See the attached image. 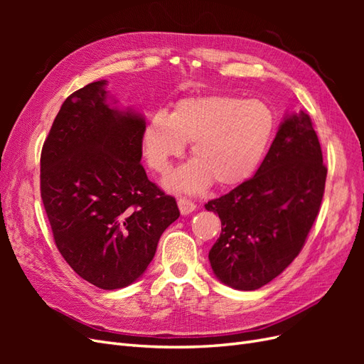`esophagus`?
I'll return each mask as SVG.
<instances>
[{
	"label": "esophagus",
	"mask_w": 364,
	"mask_h": 364,
	"mask_svg": "<svg viewBox=\"0 0 364 364\" xmlns=\"http://www.w3.org/2000/svg\"><path fill=\"white\" fill-rule=\"evenodd\" d=\"M178 206L181 209V214L182 215H186V214H191L194 209H196V203L185 199V197H181V199H178Z\"/></svg>",
	"instance_id": "34e87169"
}]
</instances>
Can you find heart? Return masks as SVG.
<instances>
[{"instance_id":"b5f03b06","label":"heart","mask_w":364,"mask_h":364,"mask_svg":"<svg viewBox=\"0 0 364 364\" xmlns=\"http://www.w3.org/2000/svg\"><path fill=\"white\" fill-rule=\"evenodd\" d=\"M273 129V114L259 102L230 95L193 97L176 103L168 117L156 114L149 119L144 150L151 167L167 173L191 142L194 161L173 176L171 188L197 193L213 181L228 188L257 170Z\"/></svg>"}]
</instances>
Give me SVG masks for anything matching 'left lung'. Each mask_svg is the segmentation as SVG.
Returning <instances> with one entry per match:
<instances>
[{"label":"left lung","mask_w":364,"mask_h":364,"mask_svg":"<svg viewBox=\"0 0 364 364\" xmlns=\"http://www.w3.org/2000/svg\"><path fill=\"white\" fill-rule=\"evenodd\" d=\"M326 171L310 115L285 118L255 176L205 205L222 222L208 257L215 277L247 291L289 267L321 211Z\"/></svg>","instance_id":"1"}]
</instances>
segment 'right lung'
Returning a JSON list of instances; mask_svg holds the SVG:
<instances>
[{"instance_id":"right-lung-1","label":"right lung","mask_w":364,"mask_h":364,"mask_svg":"<svg viewBox=\"0 0 364 364\" xmlns=\"http://www.w3.org/2000/svg\"><path fill=\"white\" fill-rule=\"evenodd\" d=\"M106 80L63 102L41 153V197L60 255L85 281L123 289L181 213L141 165L144 118L106 103Z\"/></svg>"}]
</instances>
